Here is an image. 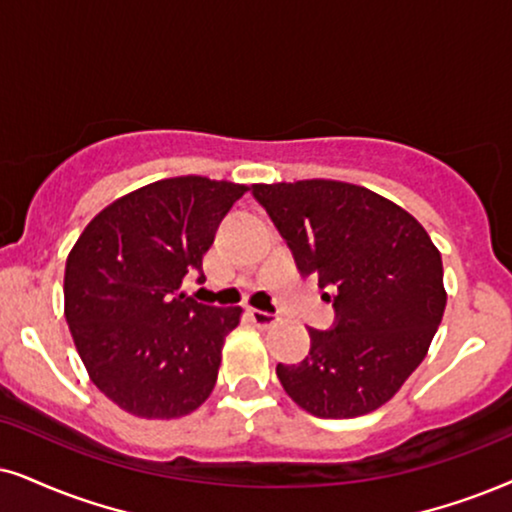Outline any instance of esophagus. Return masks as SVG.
Instances as JSON below:
<instances>
[{"label":"esophagus","instance_id":"1","mask_svg":"<svg viewBox=\"0 0 512 512\" xmlns=\"http://www.w3.org/2000/svg\"><path fill=\"white\" fill-rule=\"evenodd\" d=\"M248 314H250V319L255 321L260 328H269V326H274V323L278 321V314L262 312V309H252V307H250Z\"/></svg>","mask_w":512,"mask_h":512}]
</instances>
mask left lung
I'll list each match as a JSON object with an SVG mask.
<instances>
[{"instance_id":"obj_1","label":"left lung","mask_w":512,"mask_h":512,"mask_svg":"<svg viewBox=\"0 0 512 512\" xmlns=\"http://www.w3.org/2000/svg\"><path fill=\"white\" fill-rule=\"evenodd\" d=\"M300 274L333 288L335 326L309 328L300 364H278L288 397L319 418L387 404L428 354L446 307L442 255L416 217L357 184H255Z\"/></svg>"}]
</instances>
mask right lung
Returning <instances> with one entry per match:
<instances>
[{
	"instance_id": "obj_1",
	"label": "right lung",
	"mask_w": 512,
	"mask_h": 512,
	"mask_svg": "<svg viewBox=\"0 0 512 512\" xmlns=\"http://www.w3.org/2000/svg\"><path fill=\"white\" fill-rule=\"evenodd\" d=\"M250 186L172 177L127 193L84 226L63 278L66 321L92 383L139 418H181L210 397L241 307L179 293Z\"/></svg>"
}]
</instances>
